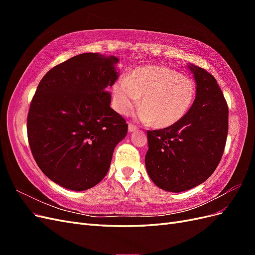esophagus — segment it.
<instances>
[{"mask_svg":"<svg viewBox=\"0 0 255 255\" xmlns=\"http://www.w3.org/2000/svg\"><path fill=\"white\" fill-rule=\"evenodd\" d=\"M137 129V127L132 125V123H128V132L132 133V132H135V130Z\"/></svg>","mask_w":255,"mask_h":255,"instance_id":"1","label":"esophagus"}]
</instances>
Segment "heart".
Masks as SVG:
<instances>
[{
    "mask_svg": "<svg viewBox=\"0 0 255 255\" xmlns=\"http://www.w3.org/2000/svg\"><path fill=\"white\" fill-rule=\"evenodd\" d=\"M196 82L165 66L134 69L113 85V106L128 115L139 103L138 117L156 128H168L182 120L195 101Z\"/></svg>",
    "mask_w": 255,
    "mask_h": 255,
    "instance_id": "b5f03b06",
    "label": "heart"
}]
</instances>
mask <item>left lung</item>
Segmentation results:
<instances>
[{
	"label": "left lung",
	"mask_w": 255,
	"mask_h": 255,
	"mask_svg": "<svg viewBox=\"0 0 255 255\" xmlns=\"http://www.w3.org/2000/svg\"><path fill=\"white\" fill-rule=\"evenodd\" d=\"M197 84L194 103L185 117L163 129L146 132V172L159 188L181 192L210 177L225 151L229 109L214 76L188 65Z\"/></svg>",
	"instance_id": "obj_1"
}]
</instances>
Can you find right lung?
<instances>
[{"mask_svg":"<svg viewBox=\"0 0 255 255\" xmlns=\"http://www.w3.org/2000/svg\"><path fill=\"white\" fill-rule=\"evenodd\" d=\"M116 56L84 53L45 74L29 105L27 137L40 170L74 191L96 186L109 172L128 125L106 91L117 81Z\"/></svg>","mask_w":255,"mask_h":255,"instance_id":"1","label":"right lung"}]
</instances>
